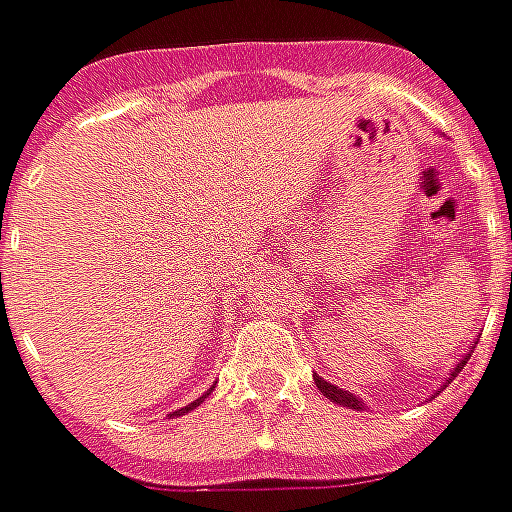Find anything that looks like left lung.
Masks as SVG:
<instances>
[{"mask_svg":"<svg viewBox=\"0 0 512 512\" xmlns=\"http://www.w3.org/2000/svg\"><path fill=\"white\" fill-rule=\"evenodd\" d=\"M467 359H470V356H467ZM467 359H462V364H456V370L450 373V379H453V376H459V370H462ZM313 382H316V387H319V390L325 393L330 402L344 404V407H350V410H362V407H364V402H359V396H353L350 390H342V387H333V384L325 382V379H319V376H313Z\"/></svg>","mask_w":512,"mask_h":512,"instance_id":"1","label":"left lung"}]
</instances>
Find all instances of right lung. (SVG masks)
<instances>
[{
	"label": "right lung",
	"instance_id": "obj_1",
	"mask_svg": "<svg viewBox=\"0 0 512 512\" xmlns=\"http://www.w3.org/2000/svg\"><path fill=\"white\" fill-rule=\"evenodd\" d=\"M207 396V393H205ZM205 396H202V399H205ZM202 399H196V402H190L187 404V407H182V410H176V413H170V416H182V413H187V410H193V407H199V404H202Z\"/></svg>",
	"mask_w": 512,
	"mask_h": 512
}]
</instances>
